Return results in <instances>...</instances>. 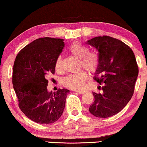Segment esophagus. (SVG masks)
<instances>
[{
  "mask_svg": "<svg viewBox=\"0 0 147 147\" xmlns=\"http://www.w3.org/2000/svg\"><path fill=\"white\" fill-rule=\"evenodd\" d=\"M76 92H77L78 93H79V94L82 95V94H84V93H85V92H86V91H76Z\"/></svg>",
  "mask_w": 147,
  "mask_h": 147,
  "instance_id": "1",
  "label": "esophagus"
}]
</instances>
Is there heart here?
<instances>
[{
  "mask_svg": "<svg viewBox=\"0 0 147 147\" xmlns=\"http://www.w3.org/2000/svg\"><path fill=\"white\" fill-rule=\"evenodd\" d=\"M70 54L80 59V68H84L90 74H94L99 67V57L95 52H90L89 48L80 42H74L67 48ZM55 69L61 71L63 69V60L59 56L55 61ZM88 79V74L86 71L82 70L78 74H70L62 80L63 86L72 90H82Z\"/></svg>",
  "mask_w": 147,
  "mask_h": 147,
  "instance_id": "obj_1",
  "label": "heart"
}]
</instances>
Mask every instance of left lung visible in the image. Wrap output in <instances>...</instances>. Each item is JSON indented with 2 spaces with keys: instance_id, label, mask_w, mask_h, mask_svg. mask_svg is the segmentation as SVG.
<instances>
[{
  "instance_id": "1",
  "label": "left lung",
  "mask_w": 147,
  "mask_h": 147,
  "mask_svg": "<svg viewBox=\"0 0 147 147\" xmlns=\"http://www.w3.org/2000/svg\"><path fill=\"white\" fill-rule=\"evenodd\" d=\"M87 44L98 51L100 63L95 80L103 85V91L93 92L95 100L89 112L99 118L109 117L120 112L133 96L139 74L135 54L126 44L109 36L93 38Z\"/></svg>"
}]
</instances>
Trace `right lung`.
<instances>
[{"label":"right lung","mask_w":147,"mask_h":147,"mask_svg":"<svg viewBox=\"0 0 147 147\" xmlns=\"http://www.w3.org/2000/svg\"><path fill=\"white\" fill-rule=\"evenodd\" d=\"M64 45L60 38H38L23 48L14 60L12 85L18 107L36 123L56 122L64 109L69 90L58 89L54 93L47 90V78L54 74L55 61Z\"/></svg>","instance_id":"add662e5"}]
</instances>
